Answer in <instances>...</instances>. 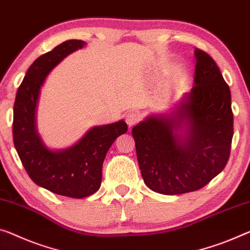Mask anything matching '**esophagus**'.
Here are the masks:
<instances>
[{"label":"esophagus","instance_id":"1","mask_svg":"<svg viewBox=\"0 0 250 250\" xmlns=\"http://www.w3.org/2000/svg\"><path fill=\"white\" fill-rule=\"evenodd\" d=\"M138 121H140V117H138V115L136 113L129 112V113L126 114L125 122L127 123V125L129 126V127H132V126L137 124Z\"/></svg>","mask_w":250,"mask_h":250}]
</instances>
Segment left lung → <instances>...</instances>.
<instances>
[{"label": "left lung", "mask_w": 250, "mask_h": 250, "mask_svg": "<svg viewBox=\"0 0 250 250\" xmlns=\"http://www.w3.org/2000/svg\"><path fill=\"white\" fill-rule=\"evenodd\" d=\"M194 85L170 115L134 126L138 165L149 189L174 195L207 186L227 164L233 136L231 94L208 53L195 48Z\"/></svg>", "instance_id": "left-lung-1"}]
</instances>
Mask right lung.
Segmentation results:
<instances>
[{"label":"right lung","mask_w":250,"mask_h":250,"mask_svg":"<svg viewBox=\"0 0 250 250\" xmlns=\"http://www.w3.org/2000/svg\"><path fill=\"white\" fill-rule=\"evenodd\" d=\"M85 44L82 40H68L40 56L26 71L13 108L14 146L26 173L39 187L76 199L86 198L101 188L107 152L128 128L124 121L96 126L74 146L62 151L49 149L38 134L36 109L45 77L64 57Z\"/></svg>","instance_id":"add662e5"}]
</instances>
